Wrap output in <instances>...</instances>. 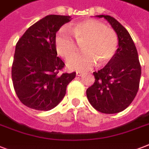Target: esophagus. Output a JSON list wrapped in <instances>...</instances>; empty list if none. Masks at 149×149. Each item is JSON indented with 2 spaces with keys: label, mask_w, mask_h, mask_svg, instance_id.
Wrapping results in <instances>:
<instances>
[{
  "label": "esophagus",
  "mask_w": 149,
  "mask_h": 149,
  "mask_svg": "<svg viewBox=\"0 0 149 149\" xmlns=\"http://www.w3.org/2000/svg\"><path fill=\"white\" fill-rule=\"evenodd\" d=\"M84 74L82 72H79V71H78V72H77V77H81L82 75Z\"/></svg>",
  "instance_id": "34e87169"
}]
</instances>
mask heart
<instances>
[{
  "label": "heart",
  "instance_id": "heart-1",
  "mask_svg": "<svg viewBox=\"0 0 149 149\" xmlns=\"http://www.w3.org/2000/svg\"><path fill=\"white\" fill-rule=\"evenodd\" d=\"M77 42L81 44V52L72 55L67 59L71 70L85 71L97 63L103 65L111 60L118 48V36L113 29L97 20L86 19L72 24L68 29L63 28L56 36L55 45L58 55L67 58L77 49Z\"/></svg>",
  "mask_w": 149,
  "mask_h": 149
}]
</instances>
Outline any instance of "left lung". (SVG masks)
I'll list each match as a JSON object with an SVG mask.
<instances>
[{"mask_svg": "<svg viewBox=\"0 0 149 149\" xmlns=\"http://www.w3.org/2000/svg\"><path fill=\"white\" fill-rule=\"evenodd\" d=\"M109 22L118 36V48L107 64L93 72L94 84L86 90L92 106L104 113H115L132 104L139 91L141 70L132 37L122 24L110 15H97Z\"/></svg>", "mask_w": 149, "mask_h": 149, "instance_id": "8db88e82", "label": "left lung"}]
</instances>
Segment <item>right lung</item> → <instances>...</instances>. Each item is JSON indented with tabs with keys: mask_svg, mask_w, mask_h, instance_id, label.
Returning <instances> with one entry per match:
<instances>
[{
	"mask_svg": "<svg viewBox=\"0 0 149 149\" xmlns=\"http://www.w3.org/2000/svg\"><path fill=\"white\" fill-rule=\"evenodd\" d=\"M70 16L50 15L29 27L15 47L11 77L22 104L37 111H49L64 98L76 72L60 74L64 67L57 56L56 32Z\"/></svg>",
	"mask_w": 149,
	"mask_h": 149,
	"instance_id": "right-lung-1",
	"label": "right lung"
}]
</instances>
